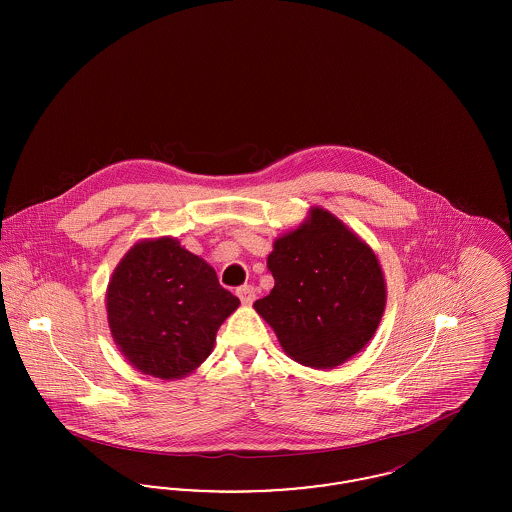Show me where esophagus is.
<instances>
[{
	"mask_svg": "<svg viewBox=\"0 0 512 512\" xmlns=\"http://www.w3.org/2000/svg\"><path fill=\"white\" fill-rule=\"evenodd\" d=\"M238 297H240V301L244 303V305H251L253 301H255V297H257V293H255V288L251 286V284H245V286H240L238 290Z\"/></svg>",
	"mask_w": 512,
	"mask_h": 512,
	"instance_id": "34e87169",
	"label": "esophagus"
}]
</instances>
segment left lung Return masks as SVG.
I'll list each match as a JSON object with an SVG mask.
<instances>
[{"instance_id": "obj_1", "label": "left lung", "mask_w": 512, "mask_h": 512, "mask_svg": "<svg viewBox=\"0 0 512 512\" xmlns=\"http://www.w3.org/2000/svg\"><path fill=\"white\" fill-rule=\"evenodd\" d=\"M267 267L274 288L253 303L293 361L334 368L374 336L386 284L372 249L324 209L278 238Z\"/></svg>"}]
</instances>
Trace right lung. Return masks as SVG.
I'll return each instance as SVG.
<instances>
[{
	"label": "right lung",
	"instance_id": "1",
	"mask_svg": "<svg viewBox=\"0 0 512 512\" xmlns=\"http://www.w3.org/2000/svg\"><path fill=\"white\" fill-rule=\"evenodd\" d=\"M238 305L213 267L172 238L134 245L107 288L109 328L122 355L163 380L201 365Z\"/></svg>",
	"mask_w": 512,
	"mask_h": 512
}]
</instances>
